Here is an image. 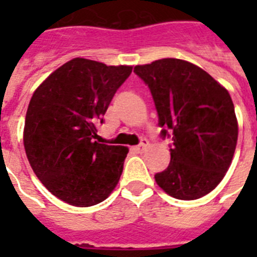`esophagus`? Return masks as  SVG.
Returning a JSON list of instances; mask_svg holds the SVG:
<instances>
[{
  "instance_id": "obj_1",
  "label": "esophagus",
  "mask_w": 257,
  "mask_h": 257,
  "mask_svg": "<svg viewBox=\"0 0 257 257\" xmlns=\"http://www.w3.org/2000/svg\"><path fill=\"white\" fill-rule=\"evenodd\" d=\"M147 145H148V140H147V139H143L140 144L137 145V147H135V149H136V152H143Z\"/></svg>"
}]
</instances>
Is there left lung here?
<instances>
[{
    "mask_svg": "<svg viewBox=\"0 0 257 257\" xmlns=\"http://www.w3.org/2000/svg\"><path fill=\"white\" fill-rule=\"evenodd\" d=\"M148 85L159 114L161 137H172L171 163L156 173L157 185L179 200L213 191L232 163L237 120L229 93L199 66L163 58L135 66Z\"/></svg>",
    "mask_w": 257,
    "mask_h": 257,
    "instance_id": "8db88e82",
    "label": "left lung"
}]
</instances>
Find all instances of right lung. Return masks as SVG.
<instances>
[{"mask_svg":"<svg viewBox=\"0 0 257 257\" xmlns=\"http://www.w3.org/2000/svg\"><path fill=\"white\" fill-rule=\"evenodd\" d=\"M132 66L73 58L36 89L28 106L24 147L46 189L76 207L104 201L120 180L128 148L100 144L97 124Z\"/></svg>","mask_w":257,"mask_h":257,"instance_id":"1","label":"right lung"}]
</instances>
